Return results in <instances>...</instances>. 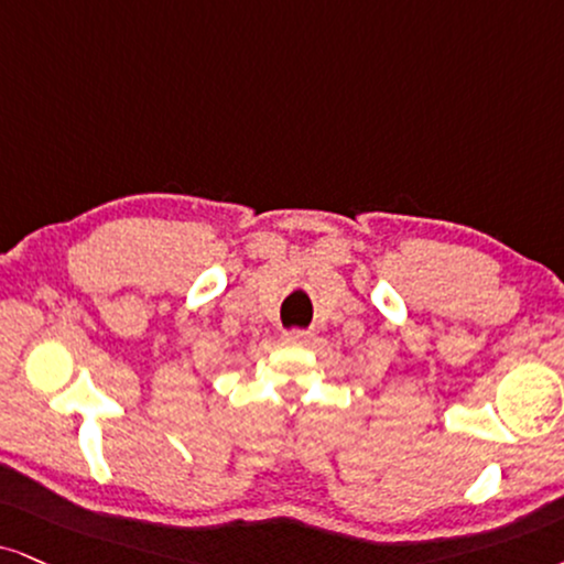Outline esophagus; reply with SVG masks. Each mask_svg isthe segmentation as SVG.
I'll list each match as a JSON object with an SVG mask.
<instances>
[{
    "label": "esophagus",
    "instance_id": "obj_1",
    "mask_svg": "<svg viewBox=\"0 0 564 564\" xmlns=\"http://www.w3.org/2000/svg\"><path fill=\"white\" fill-rule=\"evenodd\" d=\"M308 339H311V332H303V329H290L282 335L284 345H305Z\"/></svg>",
    "mask_w": 564,
    "mask_h": 564
}]
</instances>
